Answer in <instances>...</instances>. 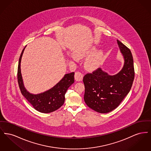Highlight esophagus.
Wrapping results in <instances>:
<instances>
[{"mask_svg":"<svg viewBox=\"0 0 151 151\" xmlns=\"http://www.w3.org/2000/svg\"><path fill=\"white\" fill-rule=\"evenodd\" d=\"M83 74L80 72H75V79L77 81H81L83 80Z\"/></svg>","mask_w":151,"mask_h":151,"instance_id":"34e87169","label":"esophagus"}]
</instances>
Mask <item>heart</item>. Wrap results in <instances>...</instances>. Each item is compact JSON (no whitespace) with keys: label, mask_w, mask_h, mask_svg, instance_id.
I'll return each mask as SVG.
<instances>
[{"label":"heart","mask_w":151,"mask_h":151,"mask_svg":"<svg viewBox=\"0 0 151 151\" xmlns=\"http://www.w3.org/2000/svg\"><path fill=\"white\" fill-rule=\"evenodd\" d=\"M96 49V48L95 46H91L88 49L76 51L74 52V55L76 57L80 58L90 55L86 59L84 65L87 70H93L99 66L104 55V51L102 50H98L92 55ZM71 58L74 59V58L72 57H71Z\"/></svg>","instance_id":"b5f03b06"}]
</instances>
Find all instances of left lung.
<instances>
[{"label":"left lung","instance_id":"obj_1","mask_svg":"<svg viewBox=\"0 0 151 151\" xmlns=\"http://www.w3.org/2000/svg\"><path fill=\"white\" fill-rule=\"evenodd\" d=\"M124 59L122 70L110 75L101 68L83 78L84 101L88 106L100 113H108L117 108L129 93L134 79V60L131 52L117 40Z\"/></svg>","mask_w":151,"mask_h":151}]
</instances>
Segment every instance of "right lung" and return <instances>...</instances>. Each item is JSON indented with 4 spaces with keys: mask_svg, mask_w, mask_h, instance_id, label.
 Wrapping results in <instances>:
<instances>
[{
    "mask_svg": "<svg viewBox=\"0 0 151 151\" xmlns=\"http://www.w3.org/2000/svg\"><path fill=\"white\" fill-rule=\"evenodd\" d=\"M26 46L22 51L19 58L17 70V80L22 94L38 111L42 113L54 111L64 104L65 94L68 88L74 83L75 73L65 74L57 84L45 92L38 94L30 93L24 86L21 72L22 56Z\"/></svg>",
    "mask_w": 151,
    "mask_h": 151,
    "instance_id": "obj_1",
    "label": "right lung"
}]
</instances>
